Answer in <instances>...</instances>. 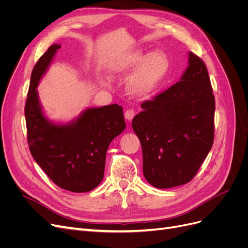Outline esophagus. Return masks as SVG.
Here are the masks:
<instances>
[{
    "label": "esophagus",
    "mask_w": 248,
    "mask_h": 248,
    "mask_svg": "<svg viewBox=\"0 0 248 248\" xmlns=\"http://www.w3.org/2000/svg\"><path fill=\"white\" fill-rule=\"evenodd\" d=\"M134 115H136V112H134L133 109H127V110L125 111V114H124L125 119L128 120V121H131V120H132L133 117H134Z\"/></svg>",
    "instance_id": "obj_1"
}]
</instances>
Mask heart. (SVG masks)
Segmentation results:
<instances>
[{"mask_svg": "<svg viewBox=\"0 0 248 248\" xmlns=\"http://www.w3.org/2000/svg\"><path fill=\"white\" fill-rule=\"evenodd\" d=\"M135 69L127 80L129 92L144 98L152 94L167 77L170 69L168 56L161 50H154L146 55L140 47H132L119 54L110 63L112 76H125Z\"/></svg>", "mask_w": 248, "mask_h": 248, "instance_id": "obj_1", "label": "heart"}]
</instances>
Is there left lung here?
Listing matches in <instances>:
<instances>
[{"mask_svg":"<svg viewBox=\"0 0 248 248\" xmlns=\"http://www.w3.org/2000/svg\"><path fill=\"white\" fill-rule=\"evenodd\" d=\"M140 107L131 125L146 180L160 189L188 183L214 140L215 99L202 60L188 52L181 79Z\"/></svg>","mask_w":248,"mask_h":248,"instance_id":"1","label":"left lung"}]
</instances>
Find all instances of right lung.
Returning a JSON list of instances; mask_svg holds the SVG:
<instances>
[{"label": "right lung", "mask_w": 248, "mask_h": 248, "mask_svg": "<svg viewBox=\"0 0 248 248\" xmlns=\"http://www.w3.org/2000/svg\"><path fill=\"white\" fill-rule=\"evenodd\" d=\"M60 44H52L34 66L25 116L28 144L35 161L61 188L88 192L103 179L108 148L126 127L118 104L90 108L69 123H55L44 115L37 87Z\"/></svg>", "instance_id": "add662e5"}]
</instances>
